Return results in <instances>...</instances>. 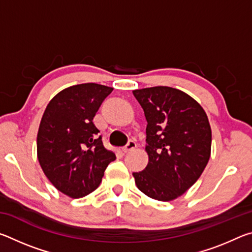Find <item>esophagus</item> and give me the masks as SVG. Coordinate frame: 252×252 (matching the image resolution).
I'll use <instances>...</instances> for the list:
<instances>
[{
	"label": "esophagus",
	"mask_w": 252,
	"mask_h": 252,
	"mask_svg": "<svg viewBox=\"0 0 252 252\" xmlns=\"http://www.w3.org/2000/svg\"><path fill=\"white\" fill-rule=\"evenodd\" d=\"M135 147H136V143H135L134 141H132V140H131V141L127 142L126 146L122 149V151H123V152H129V151H131V150H133V149H134Z\"/></svg>",
	"instance_id": "34e87169"
}]
</instances>
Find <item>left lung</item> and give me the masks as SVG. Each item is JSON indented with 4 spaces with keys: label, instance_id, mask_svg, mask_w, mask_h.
Listing matches in <instances>:
<instances>
[{
    "label": "left lung",
    "instance_id": "obj_1",
    "mask_svg": "<svg viewBox=\"0 0 252 252\" xmlns=\"http://www.w3.org/2000/svg\"><path fill=\"white\" fill-rule=\"evenodd\" d=\"M147 119L146 169L133 172L140 191L159 201L180 197L203 172L211 153L206 112L187 93L170 87L134 90Z\"/></svg>",
    "mask_w": 252,
    "mask_h": 252
}]
</instances>
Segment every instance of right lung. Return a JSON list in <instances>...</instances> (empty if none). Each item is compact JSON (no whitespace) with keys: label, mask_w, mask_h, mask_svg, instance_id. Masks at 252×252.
Instances as JSON below:
<instances>
[{"label":"right lung","mask_w":252,"mask_h":252,"mask_svg":"<svg viewBox=\"0 0 252 252\" xmlns=\"http://www.w3.org/2000/svg\"><path fill=\"white\" fill-rule=\"evenodd\" d=\"M112 88L83 83L58 93L46 106L37 132V159L50 182L71 198L99 187L114 152L105 149L92 122Z\"/></svg>","instance_id":"obj_1"}]
</instances>
